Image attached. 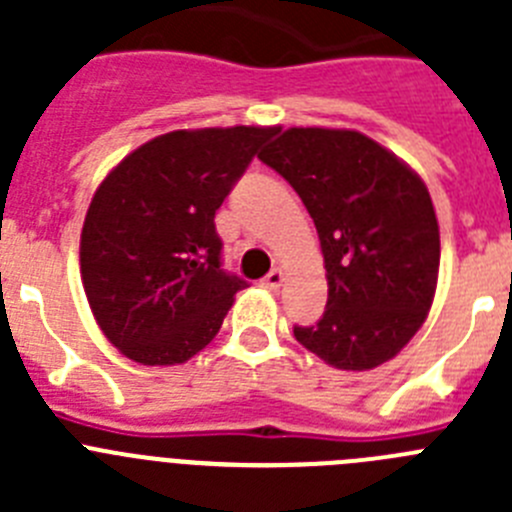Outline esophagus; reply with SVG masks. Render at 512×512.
Segmentation results:
<instances>
[{
  "mask_svg": "<svg viewBox=\"0 0 512 512\" xmlns=\"http://www.w3.org/2000/svg\"><path fill=\"white\" fill-rule=\"evenodd\" d=\"M284 284V271L282 269H271L264 279L266 289H279Z\"/></svg>",
  "mask_w": 512,
  "mask_h": 512,
  "instance_id": "obj_1",
  "label": "esophagus"
}]
</instances>
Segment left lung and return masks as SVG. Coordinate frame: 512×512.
I'll return each mask as SVG.
<instances>
[{"instance_id":"8db88e82","label":"left lung","mask_w":512,"mask_h":512,"mask_svg":"<svg viewBox=\"0 0 512 512\" xmlns=\"http://www.w3.org/2000/svg\"><path fill=\"white\" fill-rule=\"evenodd\" d=\"M259 158L300 194L323 248L328 305L295 338L346 372L390 361L436 295L441 235L425 182L356 130L289 128Z\"/></svg>"}]
</instances>
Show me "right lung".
<instances>
[{"instance_id": "obj_1", "label": "right lung", "mask_w": 512, "mask_h": 512, "mask_svg": "<svg viewBox=\"0 0 512 512\" xmlns=\"http://www.w3.org/2000/svg\"><path fill=\"white\" fill-rule=\"evenodd\" d=\"M274 128L174 130L104 176L81 228V282L94 320L143 366L184 364L217 336L235 292L215 210Z\"/></svg>"}]
</instances>
